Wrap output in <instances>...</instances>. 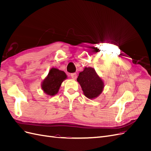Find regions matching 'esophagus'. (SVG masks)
Segmentation results:
<instances>
[{
	"label": "esophagus",
	"mask_w": 151,
	"mask_h": 151,
	"mask_svg": "<svg viewBox=\"0 0 151 151\" xmlns=\"http://www.w3.org/2000/svg\"><path fill=\"white\" fill-rule=\"evenodd\" d=\"M70 76L73 79H76L77 78V74L76 73H72V74H70Z\"/></svg>",
	"instance_id": "34e87169"
}]
</instances>
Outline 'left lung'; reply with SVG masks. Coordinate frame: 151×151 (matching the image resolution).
<instances>
[{
  "label": "left lung",
  "mask_w": 151,
  "mask_h": 151,
  "mask_svg": "<svg viewBox=\"0 0 151 151\" xmlns=\"http://www.w3.org/2000/svg\"><path fill=\"white\" fill-rule=\"evenodd\" d=\"M77 81L80 84L84 95L89 99L96 98L102 93L103 81L93 68L86 67L83 72L79 73Z\"/></svg>",
  "instance_id": "left-lung-1"
}]
</instances>
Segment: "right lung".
I'll use <instances>...</instances> for the list:
<instances>
[{
  "label": "right lung",
  "mask_w": 151,
  "mask_h": 151,
  "mask_svg": "<svg viewBox=\"0 0 151 151\" xmlns=\"http://www.w3.org/2000/svg\"><path fill=\"white\" fill-rule=\"evenodd\" d=\"M66 78L67 76L64 72L52 68L47 78L43 81L42 89L45 93L50 96H54L58 93L62 83Z\"/></svg>",
  "instance_id": "obj_1"
}]
</instances>
